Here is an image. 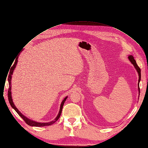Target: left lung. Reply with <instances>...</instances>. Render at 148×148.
Listing matches in <instances>:
<instances>
[{"label":"left lung","mask_w":148,"mask_h":148,"mask_svg":"<svg viewBox=\"0 0 148 148\" xmlns=\"http://www.w3.org/2000/svg\"><path fill=\"white\" fill-rule=\"evenodd\" d=\"M128 59L130 60V62H131V63L134 65L135 69H136V71L138 74V92H140V88H139V82L140 81V79H141V71H140V69L139 68V67H138L136 63V60H134V57L133 56H128Z\"/></svg>","instance_id":"obj_1"}]
</instances>
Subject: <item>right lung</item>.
<instances>
[{
    "label": "right lung",
    "mask_w": 148,
    "mask_h": 148,
    "mask_svg": "<svg viewBox=\"0 0 148 148\" xmlns=\"http://www.w3.org/2000/svg\"><path fill=\"white\" fill-rule=\"evenodd\" d=\"M17 62H18V60H15V62L14 64V65L12 66V67H11V70H10V74H9V76H8V82H9V89H8V100H9V102H10L11 106H12V108L16 112L17 114H18L20 116L21 118H22L24 121H25V122L26 123V124H28L30 126H33V127H45V126H48V125H51L53 124H54V123H56V121L58 119V118H60V115H61V114H62V109H63V105L64 103L65 102V101L66 100L67 98V96H66L64 100L62 101V103H61V105H60V110H59V112H58V114L57 115V117L52 121H50V122L49 123H38V122H36V121H33L32 119H30L29 118H27L26 116H25L24 115H23L18 110V109H17L16 108V106H15V105L13 103V101H12V96H11V79H12V75L13 73V72L14 71V69H15V67H16V65L17 64Z\"/></svg>",
    "instance_id": "right-lung-1"
}]
</instances>
